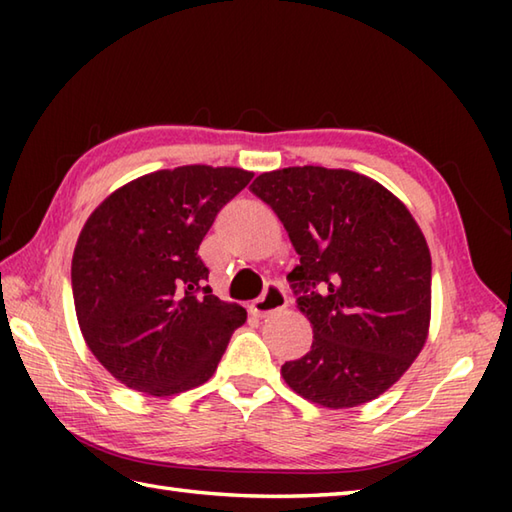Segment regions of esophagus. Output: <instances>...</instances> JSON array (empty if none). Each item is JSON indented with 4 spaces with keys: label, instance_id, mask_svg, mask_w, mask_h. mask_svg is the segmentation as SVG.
<instances>
[{
    "label": "esophagus",
    "instance_id": "34e87169",
    "mask_svg": "<svg viewBox=\"0 0 512 512\" xmlns=\"http://www.w3.org/2000/svg\"><path fill=\"white\" fill-rule=\"evenodd\" d=\"M286 306H288V297L284 288H279L277 284H268L264 295L250 303V310H253V314H257V317H268V314L284 310Z\"/></svg>",
    "mask_w": 512,
    "mask_h": 512
}]
</instances>
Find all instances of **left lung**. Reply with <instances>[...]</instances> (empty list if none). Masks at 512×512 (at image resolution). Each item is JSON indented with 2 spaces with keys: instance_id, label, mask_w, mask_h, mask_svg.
Here are the masks:
<instances>
[{
  "instance_id": "8db88e82",
  "label": "left lung",
  "mask_w": 512,
  "mask_h": 512,
  "mask_svg": "<svg viewBox=\"0 0 512 512\" xmlns=\"http://www.w3.org/2000/svg\"><path fill=\"white\" fill-rule=\"evenodd\" d=\"M288 231V275L312 323L310 352L281 365L290 389L328 409L378 398L429 334L431 255L407 206L347 169L288 167L250 184Z\"/></svg>"
}]
</instances>
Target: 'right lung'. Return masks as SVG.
I'll return each instance as SVG.
<instances>
[{"label":"right lung","instance_id":"obj_1","mask_svg":"<svg viewBox=\"0 0 512 512\" xmlns=\"http://www.w3.org/2000/svg\"><path fill=\"white\" fill-rule=\"evenodd\" d=\"M250 178L237 167L154 171L85 222L72 257L76 319L90 352L129 389L162 398L206 383L246 321L206 286L198 248Z\"/></svg>","mask_w":512,"mask_h":512}]
</instances>
